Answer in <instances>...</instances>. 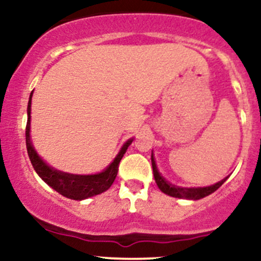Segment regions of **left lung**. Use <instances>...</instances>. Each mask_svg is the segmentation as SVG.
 <instances>
[{
	"instance_id": "8db88e82",
	"label": "left lung",
	"mask_w": 261,
	"mask_h": 261,
	"mask_svg": "<svg viewBox=\"0 0 261 261\" xmlns=\"http://www.w3.org/2000/svg\"><path fill=\"white\" fill-rule=\"evenodd\" d=\"M151 161H152V168H153V175H154V180L157 182L158 188L163 191L164 194L167 195L173 196V197H179V199H189V200H199L202 199V197L210 195L214 191H216L221 185L226 181L227 178H224L223 180L218 181L217 184L212 185V187H207V188H199V189H185V188H178L174 187V185L168 184L162 175L158 172L157 166H155V162L153 160V154L151 155Z\"/></svg>"
}]
</instances>
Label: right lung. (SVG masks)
<instances>
[{
    "label": "right lung",
    "mask_w": 261,
    "mask_h": 261,
    "mask_svg": "<svg viewBox=\"0 0 261 261\" xmlns=\"http://www.w3.org/2000/svg\"><path fill=\"white\" fill-rule=\"evenodd\" d=\"M32 94L29 97L28 103V121H27L25 126V143H27V151H28L29 160H31L33 167H34L35 172L38 173L43 180L50 185L54 190L58 191L62 196L68 197L72 200H83L87 197H91L98 194L104 193L108 190L115 180L116 174L119 170V164L122 155L125 154L128 146L131 145L133 140H128L122 148L116 155L115 160L110 164L104 172L99 174L94 175H73L67 174V173L58 172V170L50 168L49 166L44 163L43 161L39 158V155L35 152L34 147L32 146L31 136H29V131H31V104H32Z\"/></svg>",
    "instance_id": "1"
}]
</instances>
